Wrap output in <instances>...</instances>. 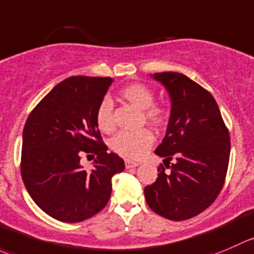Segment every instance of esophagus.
I'll return each instance as SVG.
<instances>
[{
  "label": "esophagus",
  "instance_id": "obj_1",
  "mask_svg": "<svg viewBox=\"0 0 254 254\" xmlns=\"http://www.w3.org/2000/svg\"><path fill=\"white\" fill-rule=\"evenodd\" d=\"M139 166V162L132 161V160H125V167L127 169H132V167Z\"/></svg>",
  "mask_w": 254,
  "mask_h": 254
}]
</instances>
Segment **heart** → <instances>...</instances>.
<instances>
[{"instance_id": "obj_1", "label": "heart", "mask_w": 254, "mask_h": 254, "mask_svg": "<svg viewBox=\"0 0 254 254\" xmlns=\"http://www.w3.org/2000/svg\"><path fill=\"white\" fill-rule=\"evenodd\" d=\"M120 95L131 103L137 109L142 110L144 119L156 127H161L169 122V109L164 105L154 104L155 93L146 84L131 83L120 90ZM95 124L103 132L114 131V120H113V103L109 98L100 100L95 112ZM154 134L147 127L132 132H120L112 140L113 151L127 160H137L144 156L145 152L154 144Z\"/></svg>"}]
</instances>
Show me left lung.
Wrapping results in <instances>:
<instances>
[{
  "instance_id": "left-lung-1",
  "label": "left lung",
  "mask_w": 254,
  "mask_h": 254,
  "mask_svg": "<svg viewBox=\"0 0 254 254\" xmlns=\"http://www.w3.org/2000/svg\"><path fill=\"white\" fill-rule=\"evenodd\" d=\"M169 92L171 114L166 135L155 154L167 167H157V179L144 189L154 212L171 221L200 215L217 198L230 161V132L215 98L181 73H155Z\"/></svg>"
}]
</instances>
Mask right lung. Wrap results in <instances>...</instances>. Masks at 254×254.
I'll return each instance as SVG.
<instances>
[{"mask_svg":"<svg viewBox=\"0 0 254 254\" xmlns=\"http://www.w3.org/2000/svg\"><path fill=\"white\" fill-rule=\"evenodd\" d=\"M113 79L70 77L57 84L29 114L23 127L21 175L32 200L62 222L90 218L105 207L112 177L125 164L107 152L95 124V112ZM97 154L90 172L82 154Z\"/></svg>","mask_w":254,"mask_h":254,"instance_id":"right-lung-1","label":"right lung"}]
</instances>
